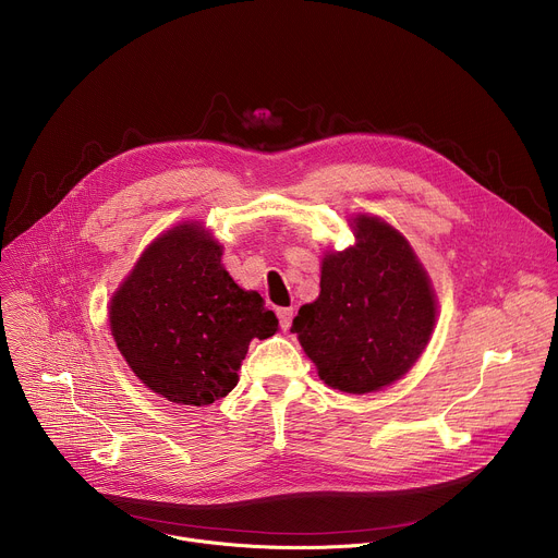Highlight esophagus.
Here are the masks:
<instances>
[{
    "instance_id": "34e87169",
    "label": "esophagus",
    "mask_w": 558,
    "mask_h": 558,
    "mask_svg": "<svg viewBox=\"0 0 558 558\" xmlns=\"http://www.w3.org/2000/svg\"><path fill=\"white\" fill-rule=\"evenodd\" d=\"M278 320H280L282 331H287L293 320V308H278Z\"/></svg>"
}]
</instances>
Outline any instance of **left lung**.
<instances>
[{"mask_svg": "<svg viewBox=\"0 0 558 558\" xmlns=\"http://www.w3.org/2000/svg\"><path fill=\"white\" fill-rule=\"evenodd\" d=\"M355 245L323 258L320 295L291 331L320 379L364 395L400 379L426 349L437 302L407 238L377 216H355Z\"/></svg>", "mask_w": 558, "mask_h": 558, "instance_id": "obj_1", "label": "left lung"}]
</instances>
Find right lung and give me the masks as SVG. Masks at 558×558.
Returning <instances> with one entry per match:
<instances>
[{
	"label": "right lung",
	"mask_w": 558,
	"mask_h": 558,
	"mask_svg": "<svg viewBox=\"0 0 558 558\" xmlns=\"http://www.w3.org/2000/svg\"><path fill=\"white\" fill-rule=\"evenodd\" d=\"M198 222L156 238L110 300L112 338L134 375L174 404L207 407L238 384L254 338L278 331L258 291L238 287Z\"/></svg>",
	"instance_id": "right-lung-1"
}]
</instances>
